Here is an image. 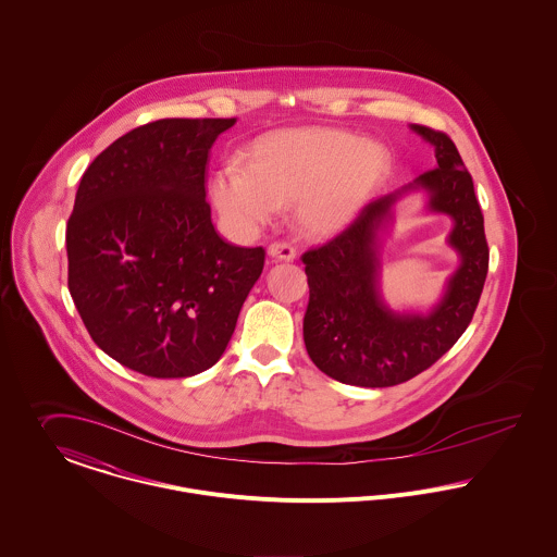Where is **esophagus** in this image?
I'll use <instances>...</instances> for the list:
<instances>
[{
	"label": "esophagus",
	"instance_id": "1",
	"mask_svg": "<svg viewBox=\"0 0 557 557\" xmlns=\"http://www.w3.org/2000/svg\"><path fill=\"white\" fill-rule=\"evenodd\" d=\"M267 253H269V258L280 260V262H293L297 258V249L293 248L290 244H271Z\"/></svg>",
	"mask_w": 557,
	"mask_h": 557
}]
</instances>
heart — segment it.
I'll use <instances>...</instances> for the list:
<instances>
[{"mask_svg":"<svg viewBox=\"0 0 557 557\" xmlns=\"http://www.w3.org/2000/svg\"><path fill=\"white\" fill-rule=\"evenodd\" d=\"M388 169V151L342 129H297L260 143L242 164L213 173L211 200L237 231L269 224L284 202L297 200V220L326 237L355 220Z\"/></svg>","mask_w":557,"mask_h":557,"instance_id":"b5f03b06","label":"heart"}]
</instances>
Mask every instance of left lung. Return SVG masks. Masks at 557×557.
<instances>
[{
  "mask_svg": "<svg viewBox=\"0 0 557 557\" xmlns=\"http://www.w3.org/2000/svg\"><path fill=\"white\" fill-rule=\"evenodd\" d=\"M410 129L432 145L435 169L373 198L333 242L304 253L309 359L344 384L393 386L432 368L468 329L485 286L490 249L472 177L446 134L425 125ZM419 190L429 198V212L451 218L447 245L460 264L435 307L395 310L381 293L383 237L394 223V205Z\"/></svg>",
  "mask_w": 557,
  "mask_h": 557,
  "instance_id": "8db88e82",
  "label": "left lung"
}]
</instances>
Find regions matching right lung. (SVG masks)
<instances>
[{
  "label": "right lung",
  "instance_id": "add662e5",
  "mask_svg": "<svg viewBox=\"0 0 557 557\" xmlns=\"http://www.w3.org/2000/svg\"><path fill=\"white\" fill-rule=\"evenodd\" d=\"M237 120L134 127L85 171L65 228L67 288L91 339L127 370L189 377L224 355L264 267L211 222L205 169Z\"/></svg>",
  "mask_w": 557,
  "mask_h": 557
}]
</instances>
